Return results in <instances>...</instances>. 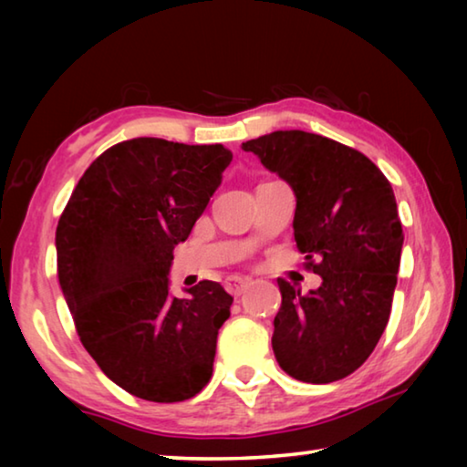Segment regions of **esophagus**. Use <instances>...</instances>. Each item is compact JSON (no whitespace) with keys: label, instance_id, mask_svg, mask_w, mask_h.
I'll list each match as a JSON object with an SVG mask.
<instances>
[{"label":"esophagus","instance_id":"34e87169","mask_svg":"<svg viewBox=\"0 0 467 467\" xmlns=\"http://www.w3.org/2000/svg\"><path fill=\"white\" fill-rule=\"evenodd\" d=\"M247 286H249V282L243 280V278H228L224 282L226 292H228V295H233V296H241L243 292L247 290Z\"/></svg>","mask_w":467,"mask_h":467}]
</instances>
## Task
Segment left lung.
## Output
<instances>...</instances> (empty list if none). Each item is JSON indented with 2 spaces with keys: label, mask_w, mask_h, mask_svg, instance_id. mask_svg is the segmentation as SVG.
<instances>
[{
  "label": "left lung",
  "mask_w": 467,
  "mask_h": 467,
  "mask_svg": "<svg viewBox=\"0 0 467 467\" xmlns=\"http://www.w3.org/2000/svg\"><path fill=\"white\" fill-rule=\"evenodd\" d=\"M241 148L292 187L296 247L321 275L309 295L278 280L275 360L305 383L344 379L389 321L404 244L389 181L358 150L309 131H274Z\"/></svg>",
  "instance_id": "8db88e82"
}]
</instances>
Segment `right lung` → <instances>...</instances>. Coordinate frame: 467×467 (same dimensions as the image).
I'll use <instances>...</instances> for the list:
<instances>
[{"label": "right lung", "instance_id": "add662e5", "mask_svg": "<svg viewBox=\"0 0 467 467\" xmlns=\"http://www.w3.org/2000/svg\"><path fill=\"white\" fill-rule=\"evenodd\" d=\"M231 161L223 144L121 141L86 169L59 218L57 275L78 336L136 398L172 404L210 381L233 296L203 280L177 298L169 272Z\"/></svg>", "mask_w": 467, "mask_h": 467}]
</instances>
